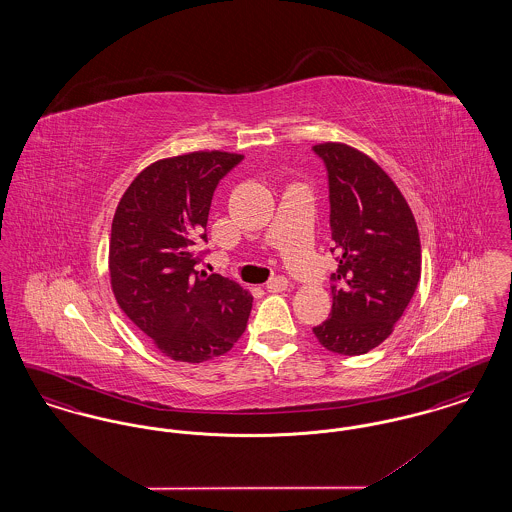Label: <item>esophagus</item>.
Segmentation results:
<instances>
[{"label": "esophagus", "instance_id": "obj_1", "mask_svg": "<svg viewBox=\"0 0 512 512\" xmlns=\"http://www.w3.org/2000/svg\"><path fill=\"white\" fill-rule=\"evenodd\" d=\"M267 292L270 293H280L284 292L286 288H288V280L284 278V276H276V278H272V280H268L267 286Z\"/></svg>", "mask_w": 512, "mask_h": 512}]
</instances>
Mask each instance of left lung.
<instances>
[{
  "label": "left lung",
  "instance_id": "8db88e82",
  "mask_svg": "<svg viewBox=\"0 0 512 512\" xmlns=\"http://www.w3.org/2000/svg\"><path fill=\"white\" fill-rule=\"evenodd\" d=\"M330 192V318L313 328L322 347L363 355L390 338L420 280V238L399 188L368 155L345 144H318Z\"/></svg>",
  "mask_w": 512,
  "mask_h": 512
}]
</instances>
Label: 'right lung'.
Returning <instances> with one entry per match:
<instances>
[{
    "label": "right lung",
    "mask_w": 512,
    "mask_h": 512,
    "mask_svg": "<svg viewBox=\"0 0 512 512\" xmlns=\"http://www.w3.org/2000/svg\"><path fill=\"white\" fill-rule=\"evenodd\" d=\"M244 155L194 151L155 161L117 205L111 288L124 315L182 363L224 355L244 334L253 297L230 278L195 270L211 199Z\"/></svg>",
    "instance_id": "1"
}]
</instances>
